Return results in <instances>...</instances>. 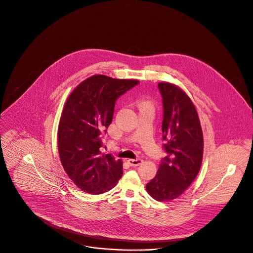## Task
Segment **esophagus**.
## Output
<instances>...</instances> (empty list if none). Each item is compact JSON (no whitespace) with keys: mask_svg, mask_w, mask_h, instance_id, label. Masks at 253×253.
<instances>
[{"mask_svg":"<svg viewBox=\"0 0 253 253\" xmlns=\"http://www.w3.org/2000/svg\"><path fill=\"white\" fill-rule=\"evenodd\" d=\"M127 162L131 167H136V166H139L142 163V160H140V159H129Z\"/></svg>","mask_w":253,"mask_h":253,"instance_id":"34e87169","label":"esophagus"}]
</instances>
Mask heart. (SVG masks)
Segmentation results:
<instances>
[{
    "instance_id": "b5f03b06",
    "label": "heart",
    "mask_w": 253,
    "mask_h": 253,
    "mask_svg": "<svg viewBox=\"0 0 253 253\" xmlns=\"http://www.w3.org/2000/svg\"><path fill=\"white\" fill-rule=\"evenodd\" d=\"M136 107L138 109V111L140 110H153L154 106L153 103L149 100H145V99H140L136 102Z\"/></svg>"
}]
</instances>
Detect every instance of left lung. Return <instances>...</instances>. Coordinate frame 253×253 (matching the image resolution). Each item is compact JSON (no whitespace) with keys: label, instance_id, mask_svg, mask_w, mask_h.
<instances>
[{"label":"left lung","instance_id":"left-lung-1","mask_svg":"<svg viewBox=\"0 0 253 253\" xmlns=\"http://www.w3.org/2000/svg\"><path fill=\"white\" fill-rule=\"evenodd\" d=\"M163 97L164 148L155 177L146 191L158 201L182 195L198 174L203 157V134L195 105L187 93L170 83L158 84Z\"/></svg>","mask_w":253,"mask_h":253}]
</instances>
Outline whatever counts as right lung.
<instances>
[{
  "label": "right lung",
  "mask_w": 253,
  "mask_h": 253,
  "mask_svg": "<svg viewBox=\"0 0 253 253\" xmlns=\"http://www.w3.org/2000/svg\"><path fill=\"white\" fill-rule=\"evenodd\" d=\"M138 83L93 75L78 84L65 102L58 123V154L68 177L84 193L109 192L123 174L122 161L99 148L117 98Z\"/></svg>",
  "instance_id": "right-lung-1"
}]
</instances>
